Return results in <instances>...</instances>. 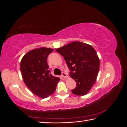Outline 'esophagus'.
Returning <instances> with one entry per match:
<instances>
[{
  "mask_svg": "<svg viewBox=\"0 0 127 127\" xmlns=\"http://www.w3.org/2000/svg\"><path fill=\"white\" fill-rule=\"evenodd\" d=\"M61 76H62V77H63L64 78H67V75L66 74H65L64 72H62V74H61Z\"/></svg>",
  "mask_w": 127,
  "mask_h": 127,
  "instance_id": "34e87169",
  "label": "esophagus"
}]
</instances>
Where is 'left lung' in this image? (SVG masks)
I'll use <instances>...</instances> for the list:
<instances>
[{"label": "left lung", "instance_id": "left-lung-1", "mask_svg": "<svg viewBox=\"0 0 127 127\" xmlns=\"http://www.w3.org/2000/svg\"><path fill=\"white\" fill-rule=\"evenodd\" d=\"M66 61L69 75L76 82V87L71 90L73 94L86 95L96 80L99 69V60L92 46L78 41L56 50Z\"/></svg>", "mask_w": 127, "mask_h": 127}]
</instances>
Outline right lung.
Masks as SVG:
<instances>
[{
	"instance_id": "obj_1",
	"label": "right lung",
	"mask_w": 127,
	"mask_h": 127,
	"mask_svg": "<svg viewBox=\"0 0 127 127\" xmlns=\"http://www.w3.org/2000/svg\"><path fill=\"white\" fill-rule=\"evenodd\" d=\"M53 50L44 47L32 50L21 61V71L25 85L41 98H47L54 93L60 80L52 76L49 69L47 58Z\"/></svg>"
}]
</instances>
